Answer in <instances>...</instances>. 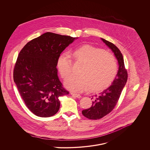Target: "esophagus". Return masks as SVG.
Listing matches in <instances>:
<instances>
[{"instance_id": "1", "label": "esophagus", "mask_w": 150, "mask_h": 150, "mask_svg": "<svg viewBox=\"0 0 150 150\" xmlns=\"http://www.w3.org/2000/svg\"><path fill=\"white\" fill-rule=\"evenodd\" d=\"M71 95L73 96H74L77 98H81V96L79 94H76V93H70Z\"/></svg>"}]
</instances>
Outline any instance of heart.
Returning <instances> with one entry per match:
<instances>
[{
	"mask_svg": "<svg viewBox=\"0 0 150 150\" xmlns=\"http://www.w3.org/2000/svg\"><path fill=\"white\" fill-rule=\"evenodd\" d=\"M83 64L79 76H71L65 81V86L76 92L91 89L97 92L105 89L111 84L117 71L116 60L112 53L95 46L85 45L73 50L70 55H60L57 67L63 79L70 74L72 61Z\"/></svg>",
	"mask_w": 150,
	"mask_h": 150,
	"instance_id": "obj_1",
	"label": "heart"
}]
</instances>
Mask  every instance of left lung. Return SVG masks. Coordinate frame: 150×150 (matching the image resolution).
Returning a JSON list of instances; mask_svg holds the SVG:
<instances>
[{"label":"left lung","mask_w":150,"mask_h":150,"mask_svg":"<svg viewBox=\"0 0 150 150\" xmlns=\"http://www.w3.org/2000/svg\"><path fill=\"white\" fill-rule=\"evenodd\" d=\"M101 40L114 53L118 61L119 70L112 85L98 95L93 96L91 98L93 100L92 106L82 111V115L85 117L91 120L100 119L113 109L118 102L128 79V73L124 66L123 55L120 50L109 41L103 38H101Z\"/></svg>","instance_id":"obj_1"}]
</instances>
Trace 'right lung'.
Instances as JSON below:
<instances>
[{
	"label": "right lung",
	"mask_w": 150,
	"mask_h": 150,
	"mask_svg": "<svg viewBox=\"0 0 150 150\" xmlns=\"http://www.w3.org/2000/svg\"><path fill=\"white\" fill-rule=\"evenodd\" d=\"M77 38L47 32L32 40L21 50L13 77L28 109L42 117L58 111V97L68 95L60 82L57 69L58 57Z\"/></svg>",
	"instance_id": "add662e5"
}]
</instances>
